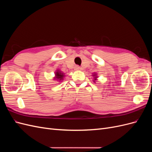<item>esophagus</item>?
Returning a JSON list of instances; mask_svg holds the SVG:
<instances>
[{
    "label": "esophagus",
    "mask_w": 152,
    "mask_h": 152,
    "mask_svg": "<svg viewBox=\"0 0 152 152\" xmlns=\"http://www.w3.org/2000/svg\"><path fill=\"white\" fill-rule=\"evenodd\" d=\"M74 69H75V70H80V66H79L75 65V67H74Z\"/></svg>",
    "instance_id": "esophagus-1"
}]
</instances>
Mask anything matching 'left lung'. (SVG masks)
I'll return each instance as SVG.
<instances>
[{"label":"left lung","mask_w":152,"mask_h":152,"mask_svg":"<svg viewBox=\"0 0 152 152\" xmlns=\"http://www.w3.org/2000/svg\"><path fill=\"white\" fill-rule=\"evenodd\" d=\"M94 77V80L93 81H95V80H97V78H98V76L97 75H96V73H93V75Z\"/></svg>","instance_id":"8db88e82"}]
</instances>
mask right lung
Returning a JSON list of instances; mask_svg holds the SVG:
<instances>
[{
  "instance_id": "obj_1",
  "label": "right lung",
  "mask_w": 152,
  "mask_h": 152,
  "mask_svg": "<svg viewBox=\"0 0 152 152\" xmlns=\"http://www.w3.org/2000/svg\"><path fill=\"white\" fill-rule=\"evenodd\" d=\"M65 77L64 73H63L61 71L57 70V71L55 72V77L54 79L55 80H58L59 82L62 81L63 79V77Z\"/></svg>"
}]
</instances>
